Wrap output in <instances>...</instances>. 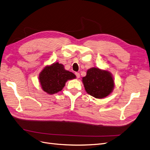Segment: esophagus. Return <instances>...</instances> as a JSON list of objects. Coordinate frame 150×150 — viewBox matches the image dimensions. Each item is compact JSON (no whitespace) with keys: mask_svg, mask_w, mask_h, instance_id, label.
Segmentation results:
<instances>
[{"mask_svg":"<svg viewBox=\"0 0 150 150\" xmlns=\"http://www.w3.org/2000/svg\"><path fill=\"white\" fill-rule=\"evenodd\" d=\"M75 75H76V77L78 79H79L80 77V74L79 73V72H75Z\"/></svg>","mask_w":150,"mask_h":150,"instance_id":"34e87169","label":"esophagus"}]
</instances>
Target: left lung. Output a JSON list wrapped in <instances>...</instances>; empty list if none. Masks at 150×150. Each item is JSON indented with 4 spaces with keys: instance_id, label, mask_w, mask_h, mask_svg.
<instances>
[{
    "instance_id": "8db88e82",
    "label": "left lung",
    "mask_w": 150,
    "mask_h": 150,
    "mask_svg": "<svg viewBox=\"0 0 150 150\" xmlns=\"http://www.w3.org/2000/svg\"><path fill=\"white\" fill-rule=\"evenodd\" d=\"M82 82L86 93L97 99L109 96L115 86L112 74L107 70L96 67L87 70L86 75L82 78Z\"/></svg>"
}]
</instances>
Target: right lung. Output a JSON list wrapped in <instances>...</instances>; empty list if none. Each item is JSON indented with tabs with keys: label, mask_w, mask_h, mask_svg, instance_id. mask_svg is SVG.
Masks as SVG:
<instances>
[{
	"label": "right lung",
	"mask_w": 150,
	"mask_h": 150,
	"mask_svg": "<svg viewBox=\"0 0 150 150\" xmlns=\"http://www.w3.org/2000/svg\"><path fill=\"white\" fill-rule=\"evenodd\" d=\"M75 78L74 74L66 70L64 65L59 62L44 67L39 75V81L42 90L49 95L60 91L67 81Z\"/></svg>",
	"instance_id": "add662e5"
}]
</instances>
